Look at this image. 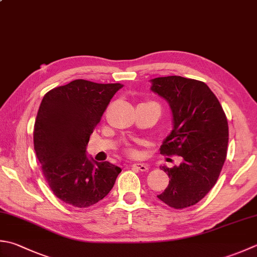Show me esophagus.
<instances>
[{
    "mask_svg": "<svg viewBox=\"0 0 257 257\" xmlns=\"http://www.w3.org/2000/svg\"><path fill=\"white\" fill-rule=\"evenodd\" d=\"M133 168H135V169H138V170H140V172H147V170L149 169L148 165H146V164H142V163L133 164Z\"/></svg>",
    "mask_w": 257,
    "mask_h": 257,
    "instance_id": "obj_1",
    "label": "esophagus"
}]
</instances>
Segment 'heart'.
Returning <instances> with one entry per match:
<instances>
[{
    "mask_svg": "<svg viewBox=\"0 0 257 257\" xmlns=\"http://www.w3.org/2000/svg\"><path fill=\"white\" fill-rule=\"evenodd\" d=\"M127 153H128V155H130V156H136V155H137V152H136V150H135L134 148H128V149H127Z\"/></svg>",
    "mask_w": 257,
    "mask_h": 257,
    "instance_id": "obj_1",
    "label": "heart"
}]
</instances>
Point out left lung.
I'll return each mask as SVG.
<instances>
[{
    "mask_svg": "<svg viewBox=\"0 0 257 257\" xmlns=\"http://www.w3.org/2000/svg\"><path fill=\"white\" fill-rule=\"evenodd\" d=\"M152 91L168 102L174 128L160 154L183 157L179 166H163L169 184L157 197L175 209L193 206L214 187L225 163L228 123L208 85L179 75L155 78Z\"/></svg>",
    "mask_w": 257,
    "mask_h": 257,
    "instance_id": "1",
    "label": "left lung"
}]
</instances>
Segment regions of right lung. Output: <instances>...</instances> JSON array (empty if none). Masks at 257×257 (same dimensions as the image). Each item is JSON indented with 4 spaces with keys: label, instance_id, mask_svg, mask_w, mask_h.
<instances>
[{
    "label": "right lung",
    "instance_id": "add662e5",
    "mask_svg": "<svg viewBox=\"0 0 257 257\" xmlns=\"http://www.w3.org/2000/svg\"><path fill=\"white\" fill-rule=\"evenodd\" d=\"M120 83L73 80L50 90L34 123V150L53 194L74 207H89L104 198L121 172L109 162L87 156L89 138Z\"/></svg>",
    "mask_w": 257,
    "mask_h": 257
}]
</instances>
